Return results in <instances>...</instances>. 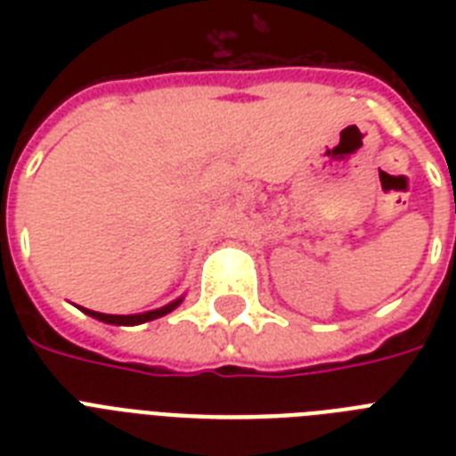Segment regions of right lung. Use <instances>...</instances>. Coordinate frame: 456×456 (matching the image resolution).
<instances>
[{
	"mask_svg": "<svg viewBox=\"0 0 456 456\" xmlns=\"http://www.w3.org/2000/svg\"><path fill=\"white\" fill-rule=\"evenodd\" d=\"M184 300V296L177 300H172V303L163 305V307H158V310H149V312H142V314H103V312H94V310H87V307H82L85 314L89 317L99 319L103 324H116V326H137V324H144V322H151V319L158 317H165L167 312H172L175 307H179Z\"/></svg>",
	"mask_w": 456,
	"mask_h": 456,
	"instance_id": "add662e5",
	"label": "right lung"
}]
</instances>
